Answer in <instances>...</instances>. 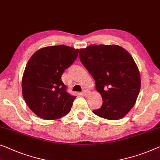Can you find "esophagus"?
<instances>
[{"mask_svg":"<svg viewBox=\"0 0 160 160\" xmlns=\"http://www.w3.org/2000/svg\"><path fill=\"white\" fill-rule=\"evenodd\" d=\"M82 94H83V95H84V96H87V94H89V92L86 91V90H84V91H83V92H82Z\"/></svg>","mask_w":160,"mask_h":160,"instance_id":"obj_1","label":"esophagus"}]
</instances>
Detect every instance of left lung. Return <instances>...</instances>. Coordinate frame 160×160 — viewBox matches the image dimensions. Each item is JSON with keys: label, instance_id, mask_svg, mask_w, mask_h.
I'll use <instances>...</instances> for the list:
<instances>
[{"label": "left lung", "instance_id": "1", "mask_svg": "<svg viewBox=\"0 0 160 160\" xmlns=\"http://www.w3.org/2000/svg\"><path fill=\"white\" fill-rule=\"evenodd\" d=\"M79 58L102 97V107L92 112L108 120L123 118L135 105L141 88L139 71L131 55L118 45H92L80 49Z\"/></svg>", "mask_w": 160, "mask_h": 160}]
</instances>
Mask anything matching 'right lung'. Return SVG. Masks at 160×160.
I'll use <instances>...</instances> for the list:
<instances>
[{
	"instance_id": "add662e5",
	"label": "right lung",
	"mask_w": 160,
	"mask_h": 160,
	"mask_svg": "<svg viewBox=\"0 0 160 160\" xmlns=\"http://www.w3.org/2000/svg\"><path fill=\"white\" fill-rule=\"evenodd\" d=\"M78 54V49L68 46H50L38 50L29 60L22 78V94L38 117L55 120L70 112L76 96L67 92L61 76Z\"/></svg>"
}]
</instances>
